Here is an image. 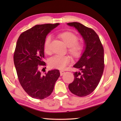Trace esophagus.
<instances>
[{
	"label": "esophagus",
	"instance_id": "esophagus-1",
	"mask_svg": "<svg viewBox=\"0 0 121 121\" xmlns=\"http://www.w3.org/2000/svg\"><path fill=\"white\" fill-rule=\"evenodd\" d=\"M60 76H62L65 73V71H63V70H60Z\"/></svg>",
	"mask_w": 121,
	"mask_h": 121
}]
</instances>
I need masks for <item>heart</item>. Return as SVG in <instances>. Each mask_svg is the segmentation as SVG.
Here are the masks:
<instances>
[{"label": "heart", "instance_id": "heart-1", "mask_svg": "<svg viewBox=\"0 0 121 121\" xmlns=\"http://www.w3.org/2000/svg\"><path fill=\"white\" fill-rule=\"evenodd\" d=\"M59 36L63 40L67 46L69 47V51L73 56H79L82 54L84 47L83 44L77 42V36L73 32L65 31L59 34ZM52 36L49 35L45 40L44 49L45 52L49 53L51 51V43ZM71 61L70 57L68 56H62L56 54L51 57L48 60V64L52 68L63 69L67 67Z\"/></svg>", "mask_w": 121, "mask_h": 121}]
</instances>
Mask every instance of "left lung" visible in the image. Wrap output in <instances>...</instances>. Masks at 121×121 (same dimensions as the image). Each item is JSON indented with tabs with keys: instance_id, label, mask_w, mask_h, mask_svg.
I'll list each match as a JSON object with an SVG mask.
<instances>
[{
	"instance_id": "1",
	"label": "left lung",
	"mask_w": 121,
	"mask_h": 121,
	"mask_svg": "<svg viewBox=\"0 0 121 121\" xmlns=\"http://www.w3.org/2000/svg\"><path fill=\"white\" fill-rule=\"evenodd\" d=\"M67 25L76 29L84 41V51L79 60L73 65L81 72L73 73L75 78L69 84V89L78 97H85L95 90L99 84L104 69V50L97 33L78 22Z\"/></svg>"
}]
</instances>
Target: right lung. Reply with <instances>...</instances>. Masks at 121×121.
Segmentation results:
<instances>
[{
  "label": "right lung",
  "mask_w": 121,
  "mask_h": 121,
  "mask_svg": "<svg viewBox=\"0 0 121 121\" xmlns=\"http://www.w3.org/2000/svg\"><path fill=\"white\" fill-rule=\"evenodd\" d=\"M59 23L38 24L23 32L16 43L14 63L22 87L30 97L43 99L51 95L60 75L54 69L42 75L38 65H45L44 45L46 36Z\"/></svg>",
  "instance_id": "obj_1"
}]
</instances>
